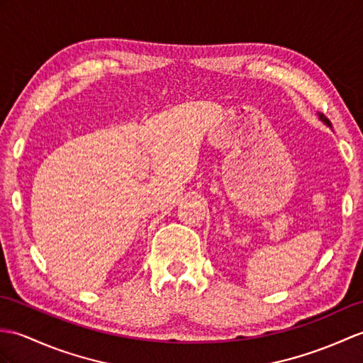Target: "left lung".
<instances>
[{"label":"left lung","instance_id":"left-lung-1","mask_svg":"<svg viewBox=\"0 0 363 363\" xmlns=\"http://www.w3.org/2000/svg\"><path fill=\"white\" fill-rule=\"evenodd\" d=\"M318 119H320V121H322V122H323V123H325L326 126H331V122H330V121H328V119H326V117H325L323 114H318Z\"/></svg>","mask_w":363,"mask_h":363}]
</instances>
